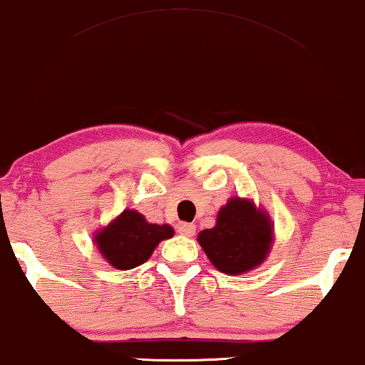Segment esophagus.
<instances>
[{
    "instance_id": "1",
    "label": "esophagus",
    "mask_w": 365,
    "mask_h": 365,
    "mask_svg": "<svg viewBox=\"0 0 365 365\" xmlns=\"http://www.w3.org/2000/svg\"><path fill=\"white\" fill-rule=\"evenodd\" d=\"M178 232L182 234V236H187V237L195 236V225L188 224V222H182L178 225Z\"/></svg>"
}]
</instances>
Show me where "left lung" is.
I'll return each instance as SVG.
<instances>
[{
    "label": "left lung",
    "mask_w": 365,
    "mask_h": 365,
    "mask_svg": "<svg viewBox=\"0 0 365 365\" xmlns=\"http://www.w3.org/2000/svg\"><path fill=\"white\" fill-rule=\"evenodd\" d=\"M197 239L220 273L241 274L267 257L273 244V224L252 200L234 197L219 210L214 227L202 230Z\"/></svg>",
    "instance_id": "8db88e82"
}]
</instances>
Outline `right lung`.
Listing matches in <instances>:
<instances>
[{
	"instance_id": "obj_1",
	"label": "right lung",
	"mask_w": 365,
	"mask_h": 365,
	"mask_svg": "<svg viewBox=\"0 0 365 365\" xmlns=\"http://www.w3.org/2000/svg\"><path fill=\"white\" fill-rule=\"evenodd\" d=\"M173 237L168 224H150L140 212L126 209L96 234L94 242L104 259L116 269H133L153 255L163 239Z\"/></svg>"
}]
</instances>
